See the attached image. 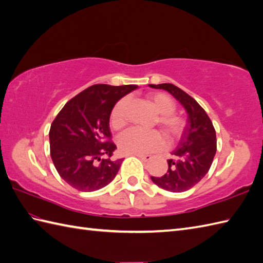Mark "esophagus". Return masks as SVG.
Segmentation results:
<instances>
[{
  "label": "esophagus",
  "mask_w": 263,
  "mask_h": 263,
  "mask_svg": "<svg viewBox=\"0 0 263 263\" xmlns=\"http://www.w3.org/2000/svg\"><path fill=\"white\" fill-rule=\"evenodd\" d=\"M138 158H140L142 161H149L150 159H152L153 157L150 155H141V154H138V155H136Z\"/></svg>",
  "instance_id": "1"
}]
</instances>
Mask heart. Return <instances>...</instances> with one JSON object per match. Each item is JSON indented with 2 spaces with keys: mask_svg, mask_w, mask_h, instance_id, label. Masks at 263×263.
Listing matches in <instances>:
<instances>
[{
  "mask_svg": "<svg viewBox=\"0 0 263 263\" xmlns=\"http://www.w3.org/2000/svg\"><path fill=\"white\" fill-rule=\"evenodd\" d=\"M148 100L159 113L157 122L165 137L170 141L181 137L185 127V120L174 113L176 108L174 99L164 92H152L148 95ZM126 105L127 98H122L111 108L110 124L116 130H120L125 125ZM161 144H163V138L156 130L141 131L138 128H130L122 133L119 138V148L123 154L126 155H142L154 152L161 147Z\"/></svg>",
  "mask_w": 263,
  "mask_h": 263,
  "instance_id": "1",
  "label": "heart"
}]
</instances>
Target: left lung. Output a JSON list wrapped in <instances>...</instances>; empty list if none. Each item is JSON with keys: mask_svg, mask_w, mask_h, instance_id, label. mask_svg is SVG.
<instances>
[{"mask_svg": "<svg viewBox=\"0 0 263 263\" xmlns=\"http://www.w3.org/2000/svg\"><path fill=\"white\" fill-rule=\"evenodd\" d=\"M164 89L180 102L187 113V123L181 141L168 159V170L163 176H152L159 187L171 192H184L198 184L210 170L216 155V131L205 110L197 100L172 83L150 85Z\"/></svg>", "mask_w": 263, "mask_h": 263, "instance_id": "left-lung-1", "label": "left lung"}]
</instances>
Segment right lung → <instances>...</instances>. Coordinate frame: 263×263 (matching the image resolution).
<instances>
[{
    "instance_id": "obj_1",
    "label": "right lung",
    "mask_w": 263,
    "mask_h": 263,
    "mask_svg": "<svg viewBox=\"0 0 263 263\" xmlns=\"http://www.w3.org/2000/svg\"><path fill=\"white\" fill-rule=\"evenodd\" d=\"M138 86L93 85L70 99L49 130L53 164L60 176L78 191L92 192L114 180L123 159H111V108Z\"/></svg>"
}]
</instances>
